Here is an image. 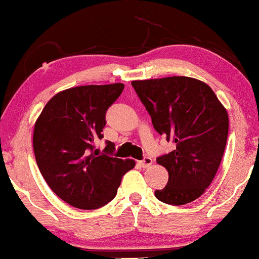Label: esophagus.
<instances>
[{"label":"esophagus","instance_id":"obj_1","mask_svg":"<svg viewBox=\"0 0 259 259\" xmlns=\"http://www.w3.org/2000/svg\"><path fill=\"white\" fill-rule=\"evenodd\" d=\"M139 163H140L141 167L147 168V167H149L150 165H152V163H153V160L150 159V158H145L143 160H141V161H139Z\"/></svg>","mask_w":259,"mask_h":259}]
</instances>
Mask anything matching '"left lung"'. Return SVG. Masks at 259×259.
Listing matches in <instances>:
<instances>
[{"label":"left lung","mask_w":259,"mask_h":259,"mask_svg":"<svg viewBox=\"0 0 259 259\" xmlns=\"http://www.w3.org/2000/svg\"><path fill=\"white\" fill-rule=\"evenodd\" d=\"M154 129L176 149L156 162L167 169V185L156 190L163 203L183 205L197 199L217 175L228 135V114L207 83L188 76L132 82Z\"/></svg>","instance_id":"left-lung-1"}]
</instances>
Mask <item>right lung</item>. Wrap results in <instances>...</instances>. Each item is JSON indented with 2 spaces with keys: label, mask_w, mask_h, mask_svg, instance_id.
Masks as SVG:
<instances>
[{
  "label": "right lung",
  "mask_w": 259,
  "mask_h": 259,
  "mask_svg": "<svg viewBox=\"0 0 259 259\" xmlns=\"http://www.w3.org/2000/svg\"><path fill=\"white\" fill-rule=\"evenodd\" d=\"M123 83L90 84L52 97L34 124L35 161L45 182L61 199L78 209H98L112 201L122 177L135 161L112 158L114 145L94 149L104 137L105 114Z\"/></svg>",
  "instance_id": "right-lung-1"
}]
</instances>
